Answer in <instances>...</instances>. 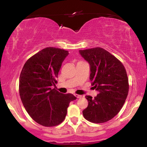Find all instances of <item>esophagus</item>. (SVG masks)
Instances as JSON below:
<instances>
[{
    "instance_id": "obj_1",
    "label": "esophagus",
    "mask_w": 147,
    "mask_h": 147,
    "mask_svg": "<svg viewBox=\"0 0 147 147\" xmlns=\"http://www.w3.org/2000/svg\"><path fill=\"white\" fill-rule=\"evenodd\" d=\"M75 96L77 98H81L82 97V95H77V94H75Z\"/></svg>"
}]
</instances>
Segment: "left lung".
Instances as JSON below:
<instances>
[{
	"label": "left lung",
	"mask_w": 147,
	"mask_h": 147,
	"mask_svg": "<svg viewBox=\"0 0 147 147\" xmlns=\"http://www.w3.org/2000/svg\"><path fill=\"white\" fill-rule=\"evenodd\" d=\"M90 64V79L99 92L92 98L86 96L88 105L83 115L96 124L108 122L121 110L127 97L129 85L126 69L122 62L102 48L79 50Z\"/></svg>",
	"instance_id": "obj_1"
}]
</instances>
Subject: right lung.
Masks as SVG:
<instances>
[{"instance_id": "obj_1", "label": "right lung", "mask_w": 147, "mask_h": 147, "mask_svg": "<svg viewBox=\"0 0 147 147\" xmlns=\"http://www.w3.org/2000/svg\"><path fill=\"white\" fill-rule=\"evenodd\" d=\"M68 51L49 47L25 62L19 78V94L25 110L35 122L52 127L64 120L70 102L77 97L63 94L52 86Z\"/></svg>"}]
</instances>
